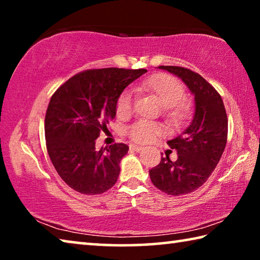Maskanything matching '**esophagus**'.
Here are the masks:
<instances>
[{
	"mask_svg": "<svg viewBox=\"0 0 260 260\" xmlns=\"http://www.w3.org/2000/svg\"><path fill=\"white\" fill-rule=\"evenodd\" d=\"M129 149L133 151H140V150H142V147L136 146V144H129Z\"/></svg>",
	"mask_w": 260,
	"mask_h": 260,
	"instance_id": "obj_1",
	"label": "esophagus"
}]
</instances>
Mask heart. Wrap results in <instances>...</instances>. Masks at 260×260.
Listing matches in <instances>:
<instances>
[{
    "mask_svg": "<svg viewBox=\"0 0 260 260\" xmlns=\"http://www.w3.org/2000/svg\"><path fill=\"white\" fill-rule=\"evenodd\" d=\"M136 89L150 94L158 100L164 108V116L171 124L180 125L188 119L190 114V103L184 99V87L178 79L166 73H157L140 81ZM133 110V95L124 90L116 102L118 118L128 117ZM127 135L139 143H147L161 133V127L152 121L138 120L126 129Z\"/></svg>",
    "mask_w": 260,
    "mask_h": 260,
    "instance_id": "1",
    "label": "heart"
}]
</instances>
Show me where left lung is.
<instances>
[{
	"instance_id": "obj_1",
	"label": "left lung",
	"mask_w": 260,
	"mask_h": 260,
	"mask_svg": "<svg viewBox=\"0 0 260 260\" xmlns=\"http://www.w3.org/2000/svg\"><path fill=\"white\" fill-rule=\"evenodd\" d=\"M158 68L186 83L195 96V113L182 134L167 141L177 150L178 159L161 157L149 175L153 186L167 195H186L203 186L222 156L228 133L226 109L221 96L199 73L181 67Z\"/></svg>"
}]
</instances>
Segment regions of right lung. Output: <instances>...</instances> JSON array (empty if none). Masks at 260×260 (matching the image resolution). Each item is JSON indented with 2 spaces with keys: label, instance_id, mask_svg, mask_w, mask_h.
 Listing matches in <instances>:
<instances>
[{
  "label": "right lung",
  "instance_id": "obj_1",
  "mask_svg": "<svg viewBox=\"0 0 260 260\" xmlns=\"http://www.w3.org/2000/svg\"><path fill=\"white\" fill-rule=\"evenodd\" d=\"M146 69L86 70L70 78L48 105L45 134L48 155L61 180L85 195L103 193L117 182L128 147L114 143L96 150L95 140L116 117L122 90Z\"/></svg>",
  "mask_w": 260,
  "mask_h": 260
}]
</instances>
